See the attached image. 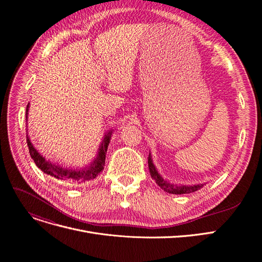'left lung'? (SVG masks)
Returning a JSON list of instances; mask_svg holds the SVG:
<instances>
[{"label": "left lung", "instance_id": "left-lung-1", "mask_svg": "<svg viewBox=\"0 0 262 262\" xmlns=\"http://www.w3.org/2000/svg\"><path fill=\"white\" fill-rule=\"evenodd\" d=\"M148 169H149V173H150V176H152V178H154L156 184L163 190L168 192V193H171V194H186V193H191V192H194V191H198L200 190L204 184H196V185H175V184H171L169 183L168 181L163 180V178L161 177V175L157 172L154 163H153V160H152V156H150V154L148 155Z\"/></svg>", "mask_w": 262, "mask_h": 262}]
</instances>
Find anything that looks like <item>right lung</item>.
<instances>
[{
	"label": "right lung",
	"instance_id": "right-lung-1",
	"mask_svg": "<svg viewBox=\"0 0 262 262\" xmlns=\"http://www.w3.org/2000/svg\"><path fill=\"white\" fill-rule=\"evenodd\" d=\"M29 108L30 103L26 106V121H27V115H29ZM113 132L110 130L105 134L104 139L99 147V153L96 158H94L93 162L90 164L89 167H86L85 169H71V168H63L59 166L58 163H54L50 160H47L42 155H41L38 150L35 148L33 143L31 142L29 135H26V142L27 146L30 149V155L33 158L36 166L42 171L43 173L56 178V180L70 183L74 186H82L84 184L89 183L90 181L94 180V178L100 174L104 170L105 166V158L108 144L112 138Z\"/></svg>",
	"mask_w": 262,
	"mask_h": 262
}]
</instances>
